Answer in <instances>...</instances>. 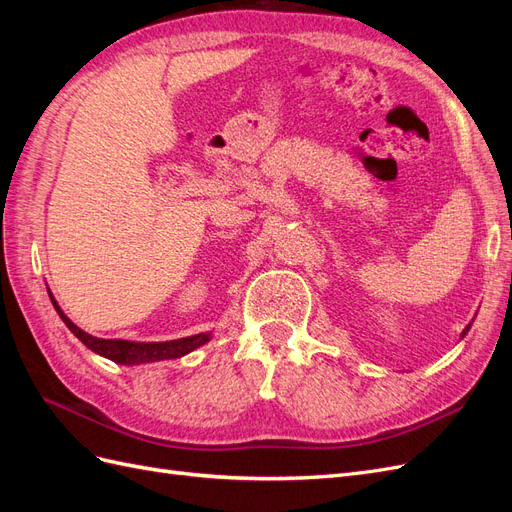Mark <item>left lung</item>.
I'll list each match as a JSON object with an SVG mask.
<instances>
[{
	"mask_svg": "<svg viewBox=\"0 0 512 512\" xmlns=\"http://www.w3.org/2000/svg\"><path fill=\"white\" fill-rule=\"evenodd\" d=\"M468 331H470V327H466V331H463V333H461V337H463V335H466Z\"/></svg>",
	"mask_w": 512,
	"mask_h": 512,
	"instance_id": "1",
	"label": "left lung"
}]
</instances>
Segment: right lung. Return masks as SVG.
Wrapping results in <instances>:
<instances>
[{"label": "right lung", "mask_w": 512, "mask_h": 512, "mask_svg": "<svg viewBox=\"0 0 512 512\" xmlns=\"http://www.w3.org/2000/svg\"><path fill=\"white\" fill-rule=\"evenodd\" d=\"M51 301H53V307L57 309L59 318L66 322V327L76 337H79L89 350H94L100 356H106V359H111L121 365H141V363H153V361L179 359V356L196 350L198 346L207 344L211 339V333L181 337V339H173V342H128V339H100V337L89 335L83 329L76 327V324L64 312H61V307L53 299V294H51Z\"/></svg>", "instance_id": "1"}]
</instances>
